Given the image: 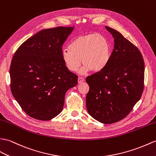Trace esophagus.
Here are the masks:
<instances>
[{"label": "esophagus", "mask_w": 156, "mask_h": 156, "mask_svg": "<svg viewBox=\"0 0 156 156\" xmlns=\"http://www.w3.org/2000/svg\"><path fill=\"white\" fill-rule=\"evenodd\" d=\"M84 79L83 78H82V77H79V78H78V83H81V82H84Z\"/></svg>", "instance_id": "1"}]
</instances>
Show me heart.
<instances>
[{
  "label": "heart",
  "mask_w": 156,
  "mask_h": 156,
  "mask_svg": "<svg viewBox=\"0 0 156 156\" xmlns=\"http://www.w3.org/2000/svg\"><path fill=\"white\" fill-rule=\"evenodd\" d=\"M111 55L110 41L105 36L96 33L78 36L72 40L68 48H64L61 52L62 60L69 71L76 72L82 62L84 64L80 70L82 74L90 70L94 72L104 70Z\"/></svg>",
  "instance_id": "b5f03b06"
}]
</instances>
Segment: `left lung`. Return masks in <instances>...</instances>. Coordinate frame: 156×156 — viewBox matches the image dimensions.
Segmentation results:
<instances>
[{
    "label": "left lung",
    "mask_w": 156,
    "mask_h": 156,
    "mask_svg": "<svg viewBox=\"0 0 156 156\" xmlns=\"http://www.w3.org/2000/svg\"><path fill=\"white\" fill-rule=\"evenodd\" d=\"M114 38V48L108 65L86 79L90 90L87 110L102 124L124 118L140 100L144 90V62L138 48L120 32L106 27Z\"/></svg>",
    "instance_id": "8db88e82"
}]
</instances>
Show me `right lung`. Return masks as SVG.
Masks as SVG:
<instances>
[{
  "label": "right lung",
  "mask_w": 156,
  "mask_h": 156,
  "mask_svg": "<svg viewBox=\"0 0 156 156\" xmlns=\"http://www.w3.org/2000/svg\"><path fill=\"white\" fill-rule=\"evenodd\" d=\"M74 27L44 29L17 49L10 68V90L26 113L50 120L62 110L65 94L76 86L78 76L65 67L62 46Z\"/></svg>",
  "instance_id": "add662e5"
}]
</instances>
